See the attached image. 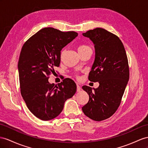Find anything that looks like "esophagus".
Segmentation results:
<instances>
[{"mask_svg": "<svg viewBox=\"0 0 148 148\" xmlns=\"http://www.w3.org/2000/svg\"><path fill=\"white\" fill-rule=\"evenodd\" d=\"M80 90H81V87H80V86L77 84V91L79 92V91H80Z\"/></svg>", "mask_w": 148, "mask_h": 148, "instance_id": "34e87169", "label": "esophagus"}]
</instances>
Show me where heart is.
<instances>
[{
  "label": "heart",
  "mask_w": 148,
  "mask_h": 148,
  "mask_svg": "<svg viewBox=\"0 0 148 148\" xmlns=\"http://www.w3.org/2000/svg\"><path fill=\"white\" fill-rule=\"evenodd\" d=\"M88 48H90V47L87 45H80V46H79L77 50H78V52H79V51H82V50H84V49H88Z\"/></svg>",
  "instance_id": "heart-1"
}]
</instances>
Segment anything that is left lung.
Instances as JSON below:
<instances>
[{
	"mask_svg": "<svg viewBox=\"0 0 148 148\" xmlns=\"http://www.w3.org/2000/svg\"><path fill=\"white\" fill-rule=\"evenodd\" d=\"M89 38L95 49V59L89 80L99 82L97 88L82 86L89 96L82 108L84 114L94 121L110 117L119 106L130 78L126 51L119 38L102 28L82 34Z\"/></svg>",
	"mask_w": 148,
	"mask_h": 148,
	"instance_id": "8db88e82",
	"label": "left lung"
}]
</instances>
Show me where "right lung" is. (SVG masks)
Returning <instances> with one entry per match:
<instances>
[{
    "label": "right lung",
    "mask_w": 148,
    "mask_h": 148,
    "mask_svg": "<svg viewBox=\"0 0 148 148\" xmlns=\"http://www.w3.org/2000/svg\"><path fill=\"white\" fill-rule=\"evenodd\" d=\"M77 36L74 31L45 27L29 38L22 48L17 65L21 95L29 111L41 120L58 116L66 100L76 92V84L71 79L55 85L49 83L48 75L59 66L62 49Z\"/></svg>",
    "instance_id": "obj_1"
}]
</instances>
